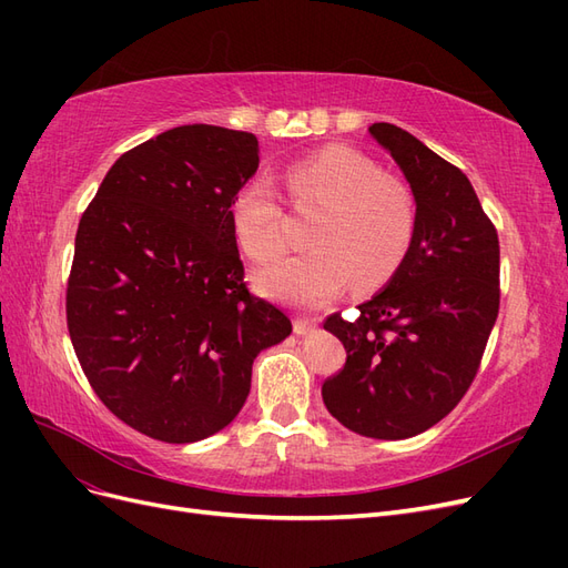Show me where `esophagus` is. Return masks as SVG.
Masks as SVG:
<instances>
[{"label": "esophagus", "mask_w": 568, "mask_h": 568, "mask_svg": "<svg viewBox=\"0 0 568 568\" xmlns=\"http://www.w3.org/2000/svg\"><path fill=\"white\" fill-rule=\"evenodd\" d=\"M317 326V320L315 317H296L294 320V332L298 334V336H305V334H311L313 329Z\"/></svg>", "instance_id": "esophagus-1"}]
</instances>
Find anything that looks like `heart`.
Wrapping results in <instances>:
<instances>
[{"mask_svg":"<svg viewBox=\"0 0 568 568\" xmlns=\"http://www.w3.org/2000/svg\"><path fill=\"white\" fill-rule=\"evenodd\" d=\"M286 186L298 209H324L311 232V251L288 255L255 274L263 296L291 305H322L355 282L386 284L415 239L409 189L386 178L365 153L329 146L286 168ZM232 232L251 261L270 263L286 248L288 217L265 178H251L230 203Z\"/></svg>","mask_w":568,"mask_h":568,"instance_id":"1","label":"heart"}]
</instances>
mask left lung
Segmentation results:
<instances>
[{
    "label": "left lung",
    "instance_id": "left-lung-1",
    "mask_svg": "<svg viewBox=\"0 0 568 568\" xmlns=\"http://www.w3.org/2000/svg\"><path fill=\"white\" fill-rule=\"evenodd\" d=\"M369 134L409 182L415 239L353 322L326 317L348 357L322 398L351 432L403 440L450 415L474 382L500 311V242L459 168L403 128L374 123Z\"/></svg>",
    "mask_w": 568,
    "mask_h": 568
}]
</instances>
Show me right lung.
<instances>
[{
	"label": "right lung",
	"mask_w": 568,
	"mask_h": 568,
	"mask_svg": "<svg viewBox=\"0 0 568 568\" xmlns=\"http://www.w3.org/2000/svg\"><path fill=\"white\" fill-rule=\"evenodd\" d=\"M257 163L251 132L173 128L123 153L82 213L68 334L99 400L149 438L222 432L257 353L291 334L248 294L232 232V196Z\"/></svg>",
	"instance_id": "obj_1"
}]
</instances>
